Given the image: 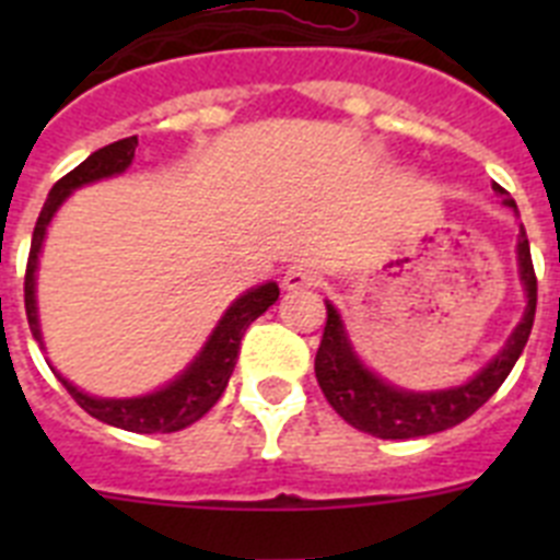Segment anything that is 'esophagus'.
I'll return each mask as SVG.
<instances>
[{"mask_svg":"<svg viewBox=\"0 0 560 560\" xmlns=\"http://www.w3.org/2000/svg\"><path fill=\"white\" fill-rule=\"evenodd\" d=\"M323 283V275L314 269V266H291L283 275V289L285 291H303V289H316Z\"/></svg>","mask_w":560,"mask_h":560,"instance_id":"esophagus-1","label":"esophagus"}]
</instances>
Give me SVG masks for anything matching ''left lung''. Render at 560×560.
Instances as JSON below:
<instances>
[{
  "mask_svg": "<svg viewBox=\"0 0 560 560\" xmlns=\"http://www.w3.org/2000/svg\"><path fill=\"white\" fill-rule=\"evenodd\" d=\"M493 190L504 196V207L518 212L516 201L502 187L493 185ZM516 260L518 280H522L524 296H527L522 319L513 328V334L508 336L502 350L474 378L448 389H404L373 373L355 353L348 328H345V319L336 311V305L325 300L328 323H325L323 341H319V350H316L314 370L330 407L353 429L381 440L427 438V434L446 432V429L463 423L465 418H471L485 400L502 387V381L511 375L513 364H516L524 345L530 339L538 289L536 271H533L530 241H527L524 226H518Z\"/></svg>",
  "mask_w": 560,
  "mask_h": 560,
  "instance_id": "left-lung-1",
  "label": "left lung"
}]
</instances>
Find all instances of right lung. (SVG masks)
<instances>
[{
	"instance_id": "add662e5",
	"label": "right lung",
	"mask_w": 560,
	"mask_h": 560,
	"mask_svg": "<svg viewBox=\"0 0 560 560\" xmlns=\"http://www.w3.org/2000/svg\"><path fill=\"white\" fill-rule=\"evenodd\" d=\"M133 148H137V137H126L112 145L101 148V151L89 153L86 160L69 171L61 182L52 185L47 201L42 207V215L33 230V244H30L27 257V275H24V311H27V323L33 330V339L44 348L42 325H38V303H36V271H38V255H42L44 237H47L49 221L56 219V212L61 210L63 201L92 182L112 179L128 171L133 162ZM280 289L275 280L260 283L255 289L244 291V294L232 300L230 308L219 319V325L207 336L205 348L192 355V361L182 370L176 378H171L165 387L153 389L148 395H137V398H97L83 389H78L69 378L61 381L67 393L78 400V407L86 409L92 418L103 420L108 427L126 429V432L137 434H153V432H179L205 418L215 404H219L221 393L230 384V375L235 370L237 350H241V339H244L246 328L255 323L257 316L266 314L269 305L277 303Z\"/></svg>"
}]
</instances>
